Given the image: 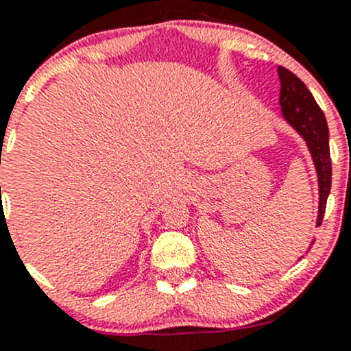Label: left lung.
<instances>
[{"instance_id":"1","label":"left lung","mask_w":351,"mask_h":351,"mask_svg":"<svg viewBox=\"0 0 351 351\" xmlns=\"http://www.w3.org/2000/svg\"><path fill=\"white\" fill-rule=\"evenodd\" d=\"M280 77V112L282 119L299 134L306 143L307 151L316 168L319 207L316 228L321 226L326 210V200L331 192V158H329V130L323 110L314 100L313 93L293 73L278 66ZM314 243V239L311 244ZM302 258V256H300Z\"/></svg>"}]
</instances>
